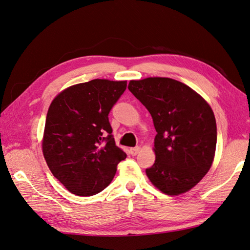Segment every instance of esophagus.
Segmentation results:
<instances>
[{
	"mask_svg": "<svg viewBox=\"0 0 250 250\" xmlns=\"http://www.w3.org/2000/svg\"><path fill=\"white\" fill-rule=\"evenodd\" d=\"M140 149H141L140 147H133V148H130V153H131L132 156H136L137 153L140 152Z\"/></svg>",
	"mask_w": 250,
	"mask_h": 250,
	"instance_id": "34e87169",
	"label": "esophagus"
}]
</instances>
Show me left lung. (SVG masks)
Returning a JSON list of instances; mask_svg holds the SVG:
<instances>
[{"instance_id":"1","label":"left lung","mask_w":250,"mask_h":250,"mask_svg":"<svg viewBox=\"0 0 250 250\" xmlns=\"http://www.w3.org/2000/svg\"><path fill=\"white\" fill-rule=\"evenodd\" d=\"M128 88L149 111L157 131L156 161L146 169L147 177L167 195L187 192L214 161L217 126L213 109L193 89L172 78L130 81Z\"/></svg>"}]
</instances>
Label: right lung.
Masks as SVG:
<instances>
[{
    "label": "right lung",
    "instance_id": "1",
    "mask_svg": "<svg viewBox=\"0 0 250 250\" xmlns=\"http://www.w3.org/2000/svg\"><path fill=\"white\" fill-rule=\"evenodd\" d=\"M125 88L126 81L93 79L73 84L52 100L42 149L52 175L73 194L101 192L126 157L116 146L108 121L111 107Z\"/></svg>",
    "mask_w": 250,
    "mask_h": 250
}]
</instances>
